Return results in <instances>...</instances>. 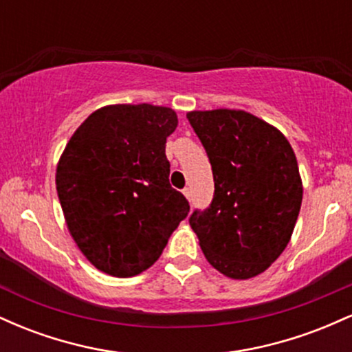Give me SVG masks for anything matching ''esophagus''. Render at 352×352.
Wrapping results in <instances>:
<instances>
[{
    "label": "esophagus",
    "instance_id": "obj_1",
    "mask_svg": "<svg viewBox=\"0 0 352 352\" xmlns=\"http://www.w3.org/2000/svg\"><path fill=\"white\" fill-rule=\"evenodd\" d=\"M182 192H184V195H185V197H187V199H188V200H192V190H190L188 187H185L184 190H182Z\"/></svg>",
    "mask_w": 352,
    "mask_h": 352
}]
</instances>
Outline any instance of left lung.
Wrapping results in <instances>:
<instances>
[{
	"label": "left lung",
	"mask_w": 352,
	"mask_h": 352,
	"mask_svg": "<svg viewBox=\"0 0 352 352\" xmlns=\"http://www.w3.org/2000/svg\"><path fill=\"white\" fill-rule=\"evenodd\" d=\"M212 164L215 192L188 218L213 268L233 280L263 273L296 225L302 185L296 155L278 129L245 111L188 112Z\"/></svg>",
	"instance_id": "8db88e82"
}]
</instances>
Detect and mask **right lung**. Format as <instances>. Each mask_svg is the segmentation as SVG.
Wrapping results in <instances>:
<instances>
[{
    "instance_id": "add662e5",
    "label": "right lung",
    "mask_w": 352,
    "mask_h": 352,
    "mask_svg": "<svg viewBox=\"0 0 352 352\" xmlns=\"http://www.w3.org/2000/svg\"><path fill=\"white\" fill-rule=\"evenodd\" d=\"M179 119L151 104L106 106L79 125L56 170L72 238L100 272L142 273L187 218V199L168 182L167 137Z\"/></svg>"
}]
</instances>
